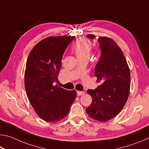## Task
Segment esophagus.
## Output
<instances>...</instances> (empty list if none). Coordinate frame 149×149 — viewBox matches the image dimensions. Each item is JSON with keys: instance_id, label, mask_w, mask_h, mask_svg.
<instances>
[{"instance_id": "obj_1", "label": "esophagus", "mask_w": 149, "mask_h": 149, "mask_svg": "<svg viewBox=\"0 0 149 149\" xmlns=\"http://www.w3.org/2000/svg\"><path fill=\"white\" fill-rule=\"evenodd\" d=\"M85 94L84 91H77V95L78 96H81V95H84Z\"/></svg>"}]
</instances>
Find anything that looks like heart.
<instances>
[{"label": "heart", "instance_id": "b5f03b06", "mask_svg": "<svg viewBox=\"0 0 149 149\" xmlns=\"http://www.w3.org/2000/svg\"><path fill=\"white\" fill-rule=\"evenodd\" d=\"M91 42L85 38H80L77 39L73 45V50L79 60L89 59L91 51Z\"/></svg>", "mask_w": 149, "mask_h": 149}]
</instances>
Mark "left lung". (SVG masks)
Returning a JSON list of instances; mask_svg holds the SVG:
<instances>
[{"instance_id":"obj_1","label":"left lung","mask_w":149,"mask_h":149,"mask_svg":"<svg viewBox=\"0 0 149 149\" xmlns=\"http://www.w3.org/2000/svg\"><path fill=\"white\" fill-rule=\"evenodd\" d=\"M88 38L94 39V35ZM101 55L95 69L97 81L100 85L95 90L88 89L92 103L86 109L89 116L105 122L119 114L127 102L130 90V72L122 50L114 40L99 37Z\"/></svg>"}]
</instances>
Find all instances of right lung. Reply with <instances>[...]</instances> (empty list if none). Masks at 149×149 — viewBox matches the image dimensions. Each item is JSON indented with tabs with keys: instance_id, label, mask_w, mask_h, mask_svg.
Returning <instances> with one entry per match:
<instances>
[{
	"instance_id": "obj_1",
	"label": "right lung",
	"mask_w": 149,
	"mask_h": 149,
	"mask_svg": "<svg viewBox=\"0 0 149 149\" xmlns=\"http://www.w3.org/2000/svg\"><path fill=\"white\" fill-rule=\"evenodd\" d=\"M74 38L47 37L33 48L27 58L24 75L27 97L36 114L47 122H57L66 116L76 97V91L55 85L63 54Z\"/></svg>"
}]
</instances>
